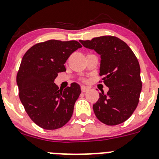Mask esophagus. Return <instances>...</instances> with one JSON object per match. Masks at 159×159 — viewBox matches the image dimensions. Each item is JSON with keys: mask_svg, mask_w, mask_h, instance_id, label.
<instances>
[{"mask_svg": "<svg viewBox=\"0 0 159 159\" xmlns=\"http://www.w3.org/2000/svg\"><path fill=\"white\" fill-rule=\"evenodd\" d=\"M88 90H89V88H88V87L81 86V92H88Z\"/></svg>", "mask_w": 159, "mask_h": 159, "instance_id": "obj_1", "label": "esophagus"}]
</instances>
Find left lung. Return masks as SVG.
Returning <instances> with one entry per match:
<instances>
[{"label": "left lung", "mask_w": 159, "mask_h": 159, "mask_svg": "<svg viewBox=\"0 0 159 159\" xmlns=\"http://www.w3.org/2000/svg\"><path fill=\"white\" fill-rule=\"evenodd\" d=\"M80 43L100 55L99 75L109 88L107 94L99 93V99L93 104L95 116L109 126L123 123L139 101L142 81L138 59L127 43L116 36H99Z\"/></svg>", "instance_id": "8db88e82"}]
</instances>
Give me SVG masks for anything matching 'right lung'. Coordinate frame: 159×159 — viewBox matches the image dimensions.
<instances>
[{
	"instance_id": "add662e5",
	"label": "right lung",
	"mask_w": 159,
	"mask_h": 159,
	"mask_svg": "<svg viewBox=\"0 0 159 159\" xmlns=\"http://www.w3.org/2000/svg\"><path fill=\"white\" fill-rule=\"evenodd\" d=\"M81 47L75 40H50L36 43L24 55L16 75L19 97L30 119L41 128H60L71 118L80 87L72 83L59 90L54 80L66 71L70 55Z\"/></svg>"
}]
</instances>
